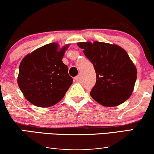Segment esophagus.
Here are the masks:
<instances>
[{
	"mask_svg": "<svg viewBox=\"0 0 154 154\" xmlns=\"http://www.w3.org/2000/svg\"><path fill=\"white\" fill-rule=\"evenodd\" d=\"M79 79H80V75H77V76H75L74 78V80H75V81H79Z\"/></svg>",
	"mask_w": 154,
	"mask_h": 154,
	"instance_id": "obj_1",
	"label": "esophagus"
}]
</instances>
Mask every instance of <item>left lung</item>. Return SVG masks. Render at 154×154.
Wrapping results in <instances>:
<instances>
[{
    "label": "left lung",
    "instance_id": "obj_1",
    "mask_svg": "<svg viewBox=\"0 0 154 154\" xmlns=\"http://www.w3.org/2000/svg\"><path fill=\"white\" fill-rule=\"evenodd\" d=\"M93 64L96 83L90 95L104 106H116L131 96L137 69L127 52L115 44L94 41L77 44Z\"/></svg>",
    "mask_w": 154,
    "mask_h": 154
}]
</instances>
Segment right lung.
I'll return each mask as SVG.
<instances>
[{"mask_svg":"<svg viewBox=\"0 0 154 154\" xmlns=\"http://www.w3.org/2000/svg\"><path fill=\"white\" fill-rule=\"evenodd\" d=\"M61 49L56 43L38 48L23 58L17 83L24 97L39 107H49L60 102L73 83L68 67L62 62L69 48Z\"/></svg>","mask_w":154,"mask_h":154,"instance_id":"obj_1","label":"right lung"}]
</instances>
